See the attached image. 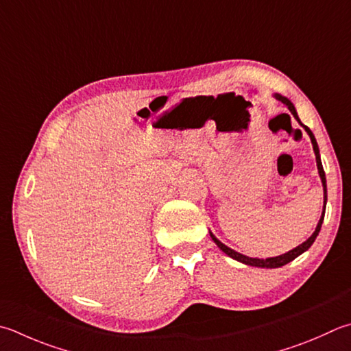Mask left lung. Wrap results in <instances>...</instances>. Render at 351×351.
Returning a JSON list of instances; mask_svg holds the SVG:
<instances>
[{
	"mask_svg": "<svg viewBox=\"0 0 351 351\" xmlns=\"http://www.w3.org/2000/svg\"><path fill=\"white\" fill-rule=\"evenodd\" d=\"M274 96H275L276 99H278L280 102H282L284 105H286V107L290 110V113H292V114L295 116L296 121L300 122L301 127L307 131V134L310 136V141H312L313 151H315V156H316V165H318V173H319L321 182H322V188H324V210H322V215H321L319 221H318V226H316L315 232H313L312 235H310V237L307 238V240L304 241L302 244H300V246H296L295 249L289 250L287 254H282V255H278V256H272V258H266V260H263V258H250V256H246V255H243V254H240V252H235L234 249L228 247L226 244H223L220 240H218V238H215V235H214L213 232H209V234H210V238H213V240H214V243L217 244V246L220 247L224 254L229 255L230 258H234V260L240 261V263H243V264H247V266H254V267H266V269L281 267V266H284V264H287V263H290V261H293L296 256H300L301 254L306 252V250H307L310 246H312L313 241L316 240V237H318V234H319V230H321L322 221H324V214H326V203H327L326 173H324V168H322V163H321V157H319V148H318V143H316V138H315L313 133H312V131H310V128H308V127H306V125H304V123L300 121V117H298V114H296V110H295V107H293V104L290 102L287 97H284V96H281V95H278V93L274 95Z\"/></svg>",
	"mask_w": 351,
	"mask_h": 351,
	"instance_id": "obj_1",
	"label": "left lung"
}]
</instances>
